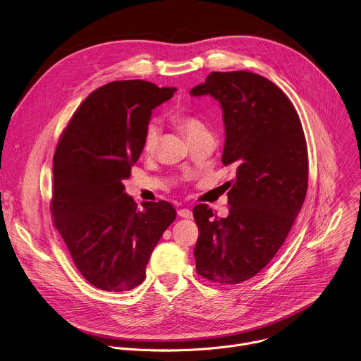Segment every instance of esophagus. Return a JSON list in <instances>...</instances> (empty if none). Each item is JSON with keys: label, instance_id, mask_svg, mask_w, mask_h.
I'll list each match as a JSON object with an SVG mask.
<instances>
[{"label": "esophagus", "instance_id": "obj_1", "mask_svg": "<svg viewBox=\"0 0 361 361\" xmlns=\"http://www.w3.org/2000/svg\"><path fill=\"white\" fill-rule=\"evenodd\" d=\"M178 216L190 219V218H192V212H191L188 208H180V209H178Z\"/></svg>", "mask_w": 361, "mask_h": 361}]
</instances>
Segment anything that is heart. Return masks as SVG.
Segmentation results:
<instances>
[{
    "instance_id": "heart-1",
    "label": "heart",
    "mask_w": 361,
    "mask_h": 361,
    "mask_svg": "<svg viewBox=\"0 0 361 361\" xmlns=\"http://www.w3.org/2000/svg\"><path fill=\"white\" fill-rule=\"evenodd\" d=\"M171 120L181 132L185 133L188 139H192L194 136L207 132V128L202 123V120L184 107H177L171 113ZM159 140H160L159 126L156 123H149L143 132V139H142L143 152L146 154H153L157 150Z\"/></svg>"
}]
</instances>
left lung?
Wrapping results in <instances>:
<instances>
[{
	"instance_id": "obj_1",
	"label": "left lung",
	"mask_w": 361,
	"mask_h": 361,
	"mask_svg": "<svg viewBox=\"0 0 361 361\" xmlns=\"http://www.w3.org/2000/svg\"><path fill=\"white\" fill-rule=\"evenodd\" d=\"M221 103L225 123L224 166L229 214L218 218L207 204L192 208L198 226L197 274L218 285H236L259 274L276 255L302 209L307 191V145L299 114L269 79L248 71L211 72L191 89Z\"/></svg>"
}]
</instances>
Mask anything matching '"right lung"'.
Instances as JSON below:
<instances>
[{
	"instance_id": "1",
	"label": "right lung",
	"mask_w": 361,
	"mask_h": 361,
	"mask_svg": "<svg viewBox=\"0 0 361 361\" xmlns=\"http://www.w3.org/2000/svg\"><path fill=\"white\" fill-rule=\"evenodd\" d=\"M176 87L114 80L93 90L63 129L54 154L51 214L80 275L94 288L125 292L146 278V265L176 219L167 201L139 209L123 180L143 149L152 110Z\"/></svg>"
}]
</instances>
